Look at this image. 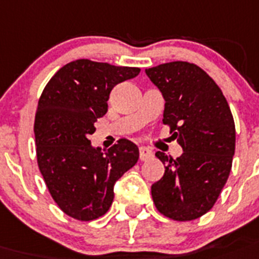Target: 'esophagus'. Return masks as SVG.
I'll return each instance as SVG.
<instances>
[{
  "label": "esophagus",
  "mask_w": 259,
  "mask_h": 259,
  "mask_svg": "<svg viewBox=\"0 0 259 259\" xmlns=\"http://www.w3.org/2000/svg\"><path fill=\"white\" fill-rule=\"evenodd\" d=\"M153 156V151L150 149H147V147H140V159L141 160H146L149 159V158H151Z\"/></svg>",
  "instance_id": "obj_1"
}]
</instances>
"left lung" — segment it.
<instances>
[{
  "instance_id": "8db88e82",
  "label": "left lung",
  "mask_w": 259,
  "mask_h": 259,
  "mask_svg": "<svg viewBox=\"0 0 259 259\" xmlns=\"http://www.w3.org/2000/svg\"><path fill=\"white\" fill-rule=\"evenodd\" d=\"M145 72L166 101L163 123L183 149L177 159L155 153L166 170L151 186L154 204L172 220H195L213 207L229 177L233 116L219 85L196 64L170 62Z\"/></svg>"
}]
</instances>
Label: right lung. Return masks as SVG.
I'll return each mask as SVG.
<instances>
[{"label":"right lung","instance_id":"right-lung-1","mask_svg":"<svg viewBox=\"0 0 259 259\" xmlns=\"http://www.w3.org/2000/svg\"><path fill=\"white\" fill-rule=\"evenodd\" d=\"M140 71L77 59L62 67L43 89L34 123L39 170L58 207L76 220L105 214L116 182L138 162L133 142L119 140L101 151L89 136L108 112L110 91Z\"/></svg>","mask_w":259,"mask_h":259}]
</instances>
